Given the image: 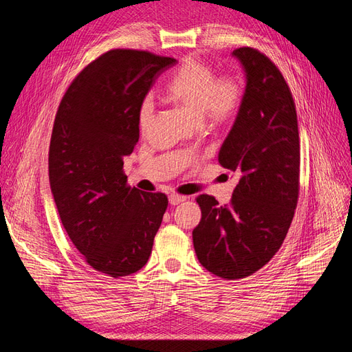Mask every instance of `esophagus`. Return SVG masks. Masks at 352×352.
I'll return each mask as SVG.
<instances>
[{
  "label": "esophagus",
  "mask_w": 352,
  "mask_h": 352,
  "mask_svg": "<svg viewBox=\"0 0 352 352\" xmlns=\"http://www.w3.org/2000/svg\"><path fill=\"white\" fill-rule=\"evenodd\" d=\"M168 201H170V204H172V206H177V204H180V202L186 201V197H184V195H170Z\"/></svg>",
  "instance_id": "esophagus-1"
}]
</instances>
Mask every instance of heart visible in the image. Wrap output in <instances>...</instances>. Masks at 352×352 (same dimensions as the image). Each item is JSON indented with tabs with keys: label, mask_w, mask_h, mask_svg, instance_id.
<instances>
[{
	"label": "heart",
	"mask_w": 352,
	"mask_h": 352,
	"mask_svg": "<svg viewBox=\"0 0 352 352\" xmlns=\"http://www.w3.org/2000/svg\"><path fill=\"white\" fill-rule=\"evenodd\" d=\"M242 97V87L236 79H217L216 70L195 57L186 58L164 88L167 101L211 129L235 119ZM153 116V101L145 98L138 110V127L142 133L150 127Z\"/></svg>",
	"instance_id": "obj_1"
}]
</instances>
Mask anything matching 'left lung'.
Here are the masks:
<instances>
[{
  "label": "left lung",
  "instance_id": "left-lung-1",
  "mask_svg": "<svg viewBox=\"0 0 352 352\" xmlns=\"http://www.w3.org/2000/svg\"><path fill=\"white\" fill-rule=\"evenodd\" d=\"M247 74L236 120L219 163L239 177L229 206L197 198L201 220L192 230L199 263L226 280L258 272L279 251L300 194V133L289 87L258 50L232 52Z\"/></svg>",
  "mask_w": 352,
  "mask_h": 352
}]
</instances>
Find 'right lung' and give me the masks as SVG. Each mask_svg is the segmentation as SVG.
I'll return each instance as SVG.
<instances>
[{"label":"right lung","mask_w":352,"mask_h":352,"mask_svg":"<svg viewBox=\"0 0 352 352\" xmlns=\"http://www.w3.org/2000/svg\"><path fill=\"white\" fill-rule=\"evenodd\" d=\"M176 65L140 50H111L85 67L63 97L48 172L63 226L92 269L111 278L150 258L168 199L127 185L123 160L140 140L138 110L155 79Z\"/></svg>","instance_id":"add662e5"}]
</instances>
